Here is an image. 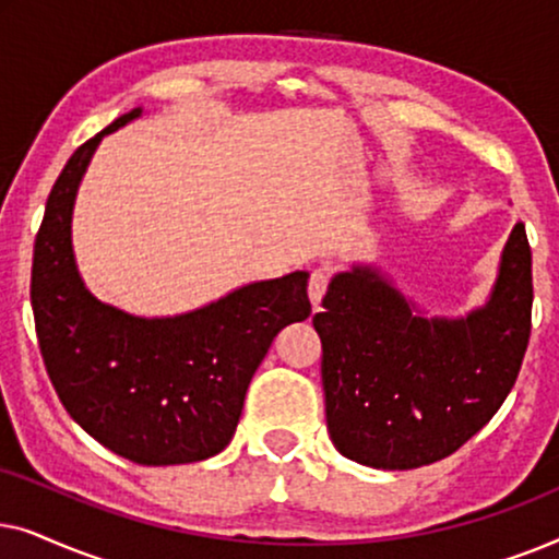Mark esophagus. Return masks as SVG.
Returning <instances> with one entry per match:
<instances>
[{
	"label": "esophagus",
	"instance_id": "34e87169",
	"mask_svg": "<svg viewBox=\"0 0 559 559\" xmlns=\"http://www.w3.org/2000/svg\"><path fill=\"white\" fill-rule=\"evenodd\" d=\"M328 277H331V274H328V270H316L310 274V282H308V295H310V300H312V305H320V300H323V295H325V287H328Z\"/></svg>",
	"mask_w": 559,
	"mask_h": 559
}]
</instances>
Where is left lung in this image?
Instances as JSON below:
<instances>
[{"mask_svg":"<svg viewBox=\"0 0 559 559\" xmlns=\"http://www.w3.org/2000/svg\"><path fill=\"white\" fill-rule=\"evenodd\" d=\"M312 325L325 423L341 455L412 471L455 453L514 386L532 331V251L511 228L491 293L457 318L427 316L373 262L331 277Z\"/></svg>","mask_w":559,"mask_h":559,"instance_id":"left-lung-1","label":"left lung"}]
</instances>
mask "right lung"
I'll return each instance as SVG.
<instances>
[{"mask_svg":"<svg viewBox=\"0 0 559 559\" xmlns=\"http://www.w3.org/2000/svg\"><path fill=\"white\" fill-rule=\"evenodd\" d=\"M81 144L50 190L35 239L33 312L43 361L68 415L140 465H182L231 442L249 381L274 335L310 316L305 270L259 280L178 316H134L91 293L73 251V205L106 134Z\"/></svg>","mask_w":559,"mask_h":559,"instance_id":"1","label":"right lung"}]
</instances>
